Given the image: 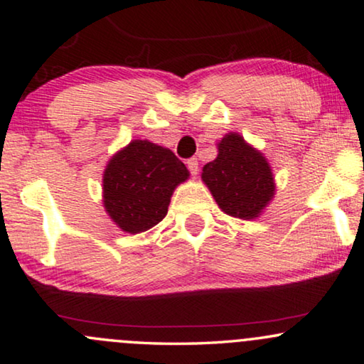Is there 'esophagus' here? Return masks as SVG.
<instances>
[{"mask_svg": "<svg viewBox=\"0 0 364 364\" xmlns=\"http://www.w3.org/2000/svg\"><path fill=\"white\" fill-rule=\"evenodd\" d=\"M187 167H188V171H191L192 176H197V173H198V161H197L196 157L188 159V161H187Z\"/></svg>", "mask_w": 364, "mask_h": 364, "instance_id": "1", "label": "esophagus"}]
</instances>
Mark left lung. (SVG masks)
Wrapping results in <instances>:
<instances>
[{
  "mask_svg": "<svg viewBox=\"0 0 364 364\" xmlns=\"http://www.w3.org/2000/svg\"><path fill=\"white\" fill-rule=\"evenodd\" d=\"M202 181L227 215L243 220L260 215L275 193L267 159L233 132L218 144V156L203 167Z\"/></svg>",
  "mask_w": 364,
  "mask_h": 364,
  "instance_id": "left-lung-1",
  "label": "left lung"
}]
</instances>
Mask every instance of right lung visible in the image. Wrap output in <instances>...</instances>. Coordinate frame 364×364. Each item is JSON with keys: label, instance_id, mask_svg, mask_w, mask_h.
Instances as JSON below:
<instances>
[{"label": "right lung", "instance_id": "1", "mask_svg": "<svg viewBox=\"0 0 364 364\" xmlns=\"http://www.w3.org/2000/svg\"><path fill=\"white\" fill-rule=\"evenodd\" d=\"M187 177V167L172 151L132 141L107 164L104 207L124 232H146L167 215L173 188Z\"/></svg>", "mask_w": 364, "mask_h": 364}]
</instances>
